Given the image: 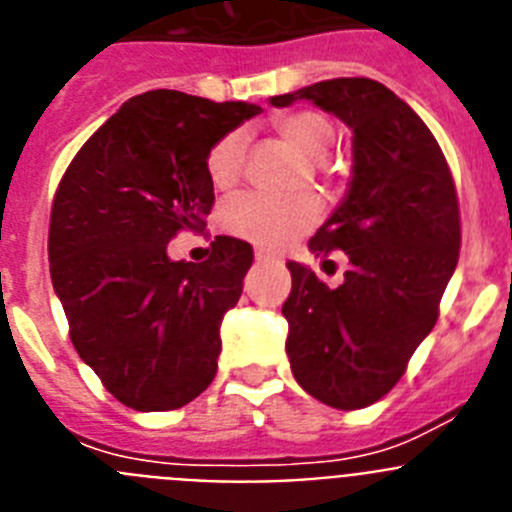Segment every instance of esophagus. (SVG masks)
I'll use <instances>...</instances> for the list:
<instances>
[{"mask_svg": "<svg viewBox=\"0 0 512 512\" xmlns=\"http://www.w3.org/2000/svg\"><path fill=\"white\" fill-rule=\"evenodd\" d=\"M253 256H256V261H259V264H264V261H274V256H271V253H266V251H256Z\"/></svg>", "mask_w": 512, "mask_h": 512, "instance_id": "1", "label": "esophagus"}]
</instances>
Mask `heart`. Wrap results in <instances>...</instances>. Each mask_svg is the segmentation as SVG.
<instances>
[{"label":"heart","instance_id":"heart-1","mask_svg":"<svg viewBox=\"0 0 512 512\" xmlns=\"http://www.w3.org/2000/svg\"><path fill=\"white\" fill-rule=\"evenodd\" d=\"M279 138L307 158H323L336 140V128L320 112L297 110L274 120ZM205 171L217 192H230L243 174V138L228 133L217 140L205 158ZM318 202L302 194L274 200L264 194H243L225 205L223 228L241 241L261 248H279L312 228L318 220Z\"/></svg>","mask_w":512,"mask_h":512}]
</instances>
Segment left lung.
I'll use <instances>...</instances> for the list:
<instances>
[{"mask_svg": "<svg viewBox=\"0 0 512 512\" xmlns=\"http://www.w3.org/2000/svg\"><path fill=\"white\" fill-rule=\"evenodd\" d=\"M297 99L346 122L354 166L346 197L310 238L315 256H348L341 287L330 289L310 266L287 264V356L307 395L359 410L400 382L436 325L459 261V200L433 133L384 84L328 79L271 97V104Z\"/></svg>", "mask_w": 512, "mask_h": 512, "instance_id": "8db88e82", "label": "left lung"}]
</instances>
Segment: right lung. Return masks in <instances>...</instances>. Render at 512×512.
<instances>
[{
    "instance_id": "right-lung-1",
    "label": "right lung",
    "mask_w": 512,
    "mask_h": 512,
    "mask_svg": "<svg viewBox=\"0 0 512 512\" xmlns=\"http://www.w3.org/2000/svg\"><path fill=\"white\" fill-rule=\"evenodd\" d=\"M261 107L156 89L128 99L81 146L58 184L48 230L56 297L81 361L122 405L176 410L210 387L220 323L253 264L217 235L202 264L166 243L200 233L215 192L205 158Z\"/></svg>"
}]
</instances>
